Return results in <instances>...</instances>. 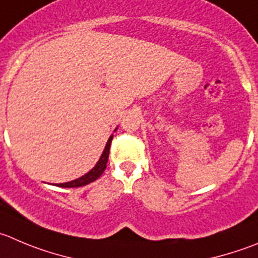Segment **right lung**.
Wrapping results in <instances>:
<instances>
[{"mask_svg": "<svg viewBox=\"0 0 258 258\" xmlns=\"http://www.w3.org/2000/svg\"><path fill=\"white\" fill-rule=\"evenodd\" d=\"M116 129H117V127H116ZM116 129H115L114 132H116ZM112 137H114V136H111L109 138V141H107L106 146H105V148H104V151H102L101 157H100L99 161H97V163L95 164V167L92 168V170L88 171L86 175H83V176H81V177L76 178V180L70 181V182L59 183V185H57V186H60V187H81V186L88 185V183L96 181L97 178H99L100 176L102 175V172L105 171V168H106L107 159H109L110 144H111Z\"/></svg>", "mask_w": 258, "mask_h": 258, "instance_id": "1", "label": "right lung"}]
</instances>
